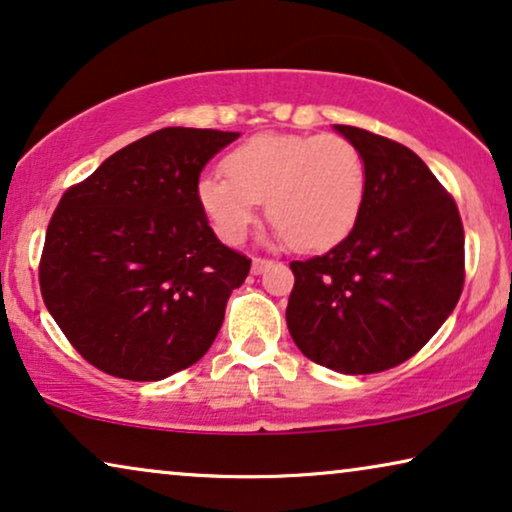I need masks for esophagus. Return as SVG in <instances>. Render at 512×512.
I'll return each mask as SVG.
<instances>
[{"label":"esophagus","mask_w":512,"mask_h":512,"mask_svg":"<svg viewBox=\"0 0 512 512\" xmlns=\"http://www.w3.org/2000/svg\"><path fill=\"white\" fill-rule=\"evenodd\" d=\"M268 268H272V261H270V258H261V256H256L254 261H251V272H254V275H261V272H265Z\"/></svg>","instance_id":"34e87169"}]
</instances>
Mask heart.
<instances>
[{
	"label": "heart",
	"mask_w": 512,
	"mask_h": 512,
	"mask_svg": "<svg viewBox=\"0 0 512 512\" xmlns=\"http://www.w3.org/2000/svg\"><path fill=\"white\" fill-rule=\"evenodd\" d=\"M222 172L198 181V200L214 233L240 244L265 200L279 240L319 251L354 228L366 195L361 151L340 135L249 137L223 160Z\"/></svg>",
	"instance_id": "heart-1"
}]
</instances>
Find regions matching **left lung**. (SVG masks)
<instances>
[{"instance_id": "1", "label": "left lung", "mask_w": 512, "mask_h": 512, "mask_svg": "<svg viewBox=\"0 0 512 512\" xmlns=\"http://www.w3.org/2000/svg\"><path fill=\"white\" fill-rule=\"evenodd\" d=\"M335 130L361 151L366 195L345 240L291 263L286 326L319 366L382 373L415 356L457 305L464 223L415 151L352 125Z\"/></svg>"}]
</instances>
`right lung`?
I'll list each match as a JSON object with an SVG mask.
<instances>
[{
    "mask_svg": "<svg viewBox=\"0 0 512 512\" xmlns=\"http://www.w3.org/2000/svg\"><path fill=\"white\" fill-rule=\"evenodd\" d=\"M240 132L163 128L69 186L39 261L44 303L102 373L156 382L200 361L251 258L216 240L205 165Z\"/></svg>",
    "mask_w": 512,
    "mask_h": 512,
    "instance_id": "obj_1",
    "label": "right lung"
}]
</instances>
